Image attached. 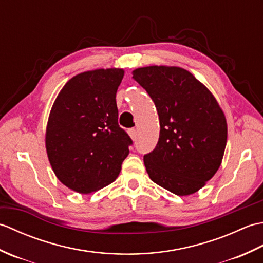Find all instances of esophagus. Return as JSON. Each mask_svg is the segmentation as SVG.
Listing matches in <instances>:
<instances>
[{"instance_id": "1", "label": "esophagus", "mask_w": 263, "mask_h": 263, "mask_svg": "<svg viewBox=\"0 0 263 263\" xmlns=\"http://www.w3.org/2000/svg\"><path fill=\"white\" fill-rule=\"evenodd\" d=\"M128 135H130V137L132 138V140H137L138 133L136 128H130V130H128Z\"/></svg>"}]
</instances>
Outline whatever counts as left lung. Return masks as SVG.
I'll return each mask as SVG.
<instances>
[{
  "label": "left lung",
  "instance_id": "1",
  "mask_svg": "<svg viewBox=\"0 0 263 263\" xmlns=\"http://www.w3.org/2000/svg\"><path fill=\"white\" fill-rule=\"evenodd\" d=\"M132 78L159 116V140L143 156L149 177L181 197L197 192L216 174L226 147V119L217 100L189 71L175 66L140 68Z\"/></svg>",
  "mask_w": 263,
  "mask_h": 263
}]
</instances>
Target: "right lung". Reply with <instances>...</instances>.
Returning <instances> with one entry per match:
<instances>
[{
	"instance_id": "right-lung-1",
	"label": "right lung",
	"mask_w": 263,
	"mask_h": 263,
	"mask_svg": "<svg viewBox=\"0 0 263 263\" xmlns=\"http://www.w3.org/2000/svg\"><path fill=\"white\" fill-rule=\"evenodd\" d=\"M122 69H100L66 82L54 102L46 128L49 163L59 180L79 193L113 183L132 139L119 125L116 91Z\"/></svg>"
}]
</instances>
